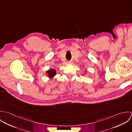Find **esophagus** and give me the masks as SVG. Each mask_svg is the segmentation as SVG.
<instances>
[{"instance_id": "esophagus-1", "label": "esophagus", "mask_w": 132, "mask_h": 132, "mask_svg": "<svg viewBox=\"0 0 132 132\" xmlns=\"http://www.w3.org/2000/svg\"><path fill=\"white\" fill-rule=\"evenodd\" d=\"M69 63L70 64H73V62H69Z\"/></svg>"}]
</instances>
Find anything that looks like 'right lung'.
Here are the masks:
<instances>
[{
  "mask_svg": "<svg viewBox=\"0 0 132 132\" xmlns=\"http://www.w3.org/2000/svg\"><path fill=\"white\" fill-rule=\"evenodd\" d=\"M56 73V71L54 69H50L46 72V74L48 75V77L49 78H53L54 76H55Z\"/></svg>",
  "mask_w": 132,
  "mask_h": 132,
  "instance_id": "1",
  "label": "right lung"
}]
</instances>
